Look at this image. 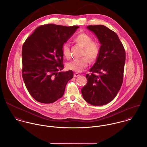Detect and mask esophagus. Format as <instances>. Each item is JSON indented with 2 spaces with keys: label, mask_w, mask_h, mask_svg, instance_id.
<instances>
[{
  "label": "esophagus",
  "mask_w": 147,
  "mask_h": 147,
  "mask_svg": "<svg viewBox=\"0 0 147 147\" xmlns=\"http://www.w3.org/2000/svg\"><path fill=\"white\" fill-rule=\"evenodd\" d=\"M79 76H80V74H79L78 73H75L74 74V77H78Z\"/></svg>",
  "instance_id": "esophagus-1"
}]
</instances>
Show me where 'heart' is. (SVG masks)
Returning <instances> with one entry per match:
<instances>
[{
	"label": "heart",
	"mask_w": 147,
	"mask_h": 147,
	"mask_svg": "<svg viewBox=\"0 0 147 147\" xmlns=\"http://www.w3.org/2000/svg\"><path fill=\"white\" fill-rule=\"evenodd\" d=\"M74 41L83 47L82 56H86L73 60L67 64V67L69 69L80 72L88 66V58L91 61H94L98 59L100 51V45L96 41H92V38L85 33H81L76 35L74 38ZM62 52L65 57L67 59L70 57V49L68 43L63 45Z\"/></svg>",
	"instance_id": "b5f03b06"
}]
</instances>
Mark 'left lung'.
Masks as SVG:
<instances>
[{"label":"left lung","mask_w":147,"mask_h":147,"mask_svg":"<svg viewBox=\"0 0 147 147\" xmlns=\"http://www.w3.org/2000/svg\"><path fill=\"white\" fill-rule=\"evenodd\" d=\"M101 44L100 54L87 74L82 89L84 99L93 105H103L117 95L123 80L125 51L117 35L103 25L88 26Z\"/></svg>","instance_id":"obj_1"}]
</instances>
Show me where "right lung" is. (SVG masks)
<instances>
[{"label":"right lung","mask_w":147,"mask_h":147,"mask_svg":"<svg viewBox=\"0 0 147 147\" xmlns=\"http://www.w3.org/2000/svg\"><path fill=\"white\" fill-rule=\"evenodd\" d=\"M79 26L47 24L36 28L22 47V76L30 95L42 103L61 98L72 71L64 68L62 47Z\"/></svg>","instance_id":"add662e5"}]
</instances>
